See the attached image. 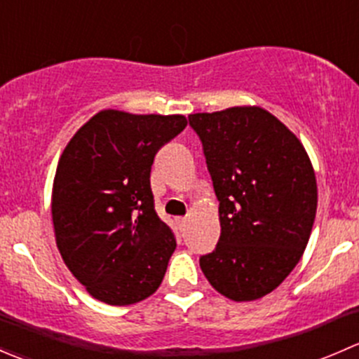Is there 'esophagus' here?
Masks as SVG:
<instances>
[{
	"label": "esophagus",
	"mask_w": 359,
	"mask_h": 359,
	"mask_svg": "<svg viewBox=\"0 0 359 359\" xmlns=\"http://www.w3.org/2000/svg\"><path fill=\"white\" fill-rule=\"evenodd\" d=\"M177 224H179L180 231H184L187 226V217H180V219H177Z\"/></svg>",
	"instance_id": "1"
}]
</instances>
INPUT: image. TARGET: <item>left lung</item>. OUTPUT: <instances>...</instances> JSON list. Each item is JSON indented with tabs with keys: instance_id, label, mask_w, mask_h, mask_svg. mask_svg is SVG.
Instances as JSON below:
<instances>
[{
	"instance_id": "1",
	"label": "left lung",
	"mask_w": 359,
	"mask_h": 359,
	"mask_svg": "<svg viewBox=\"0 0 359 359\" xmlns=\"http://www.w3.org/2000/svg\"><path fill=\"white\" fill-rule=\"evenodd\" d=\"M189 125L219 200L220 238L201 271L227 299L257 300L283 283L307 247L318 206L311 159L262 107L196 112Z\"/></svg>"
}]
</instances>
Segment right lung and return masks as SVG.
Returning a JSON list of instances; mask_svg holds the SVG:
<instances>
[{"instance_id": "right-lung-1", "label": "right lung", "mask_w": 359, "mask_h": 359, "mask_svg": "<svg viewBox=\"0 0 359 359\" xmlns=\"http://www.w3.org/2000/svg\"><path fill=\"white\" fill-rule=\"evenodd\" d=\"M187 125L182 114L104 109L74 133L57 165V248L93 299L130 306L153 295L175 250L154 210L151 166Z\"/></svg>"}]
</instances>
